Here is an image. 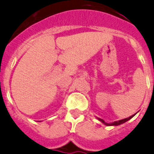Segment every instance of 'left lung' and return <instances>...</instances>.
Wrapping results in <instances>:
<instances>
[{
	"instance_id": "left-lung-1",
	"label": "left lung",
	"mask_w": 154,
	"mask_h": 154,
	"mask_svg": "<svg viewBox=\"0 0 154 154\" xmlns=\"http://www.w3.org/2000/svg\"><path fill=\"white\" fill-rule=\"evenodd\" d=\"M134 116H135V114L134 115H131V117H128V118H125V119H123V120H121V121H114V122H113V123H106V122H105V121H103V119H99V120L100 121H102V122H103V124H105L106 125H107V126H112V125H121V124H123V123H125V122H126V121H128V120H130V119L131 118H132L133 117H134Z\"/></svg>"
}]
</instances>
